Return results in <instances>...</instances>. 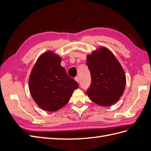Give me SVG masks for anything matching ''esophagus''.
Segmentation results:
<instances>
[{"label":"esophagus","mask_w":151,"mask_h":151,"mask_svg":"<svg viewBox=\"0 0 151 151\" xmlns=\"http://www.w3.org/2000/svg\"><path fill=\"white\" fill-rule=\"evenodd\" d=\"M75 80L77 82V83H79V77H75Z\"/></svg>","instance_id":"obj_1"}]
</instances>
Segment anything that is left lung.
Masks as SVG:
<instances>
[{
  "instance_id": "left-lung-1",
  "label": "left lung",
  "mask_w": 151,
  "mask_h": 151,
  "mask_svg": "<svg viewBox=\"0 0 151 151\" xmlns=\"http://www.w3.org/2000/svg\"><path fill=\"white\" fill-rule=\"evenodd\" d=\"M91 84L86 91L91 101L101 106L116 103L124 93L126 76L119 61L107 48L101 47L87 55Z\"/></svg>"
}]
</instances>
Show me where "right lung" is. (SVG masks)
Here are the masks:
<instances>
[{
    "label": "right lung",
    "instance_id": "add662e5",
    "mask_svg": "<svg viewBox=\"0 0 151 151\" xmlns=\"http://www.w3.org/2000/svg\"><path fill=\"white\" fill-rule=\"evenodd\" d=\"M61 61L60 55L48 50L38 57L30 73V94L36 104L46 111H57L64 106L79 88L61 66Z\"/></svg>",
    "mask_w": 151,
    "mask_h": 151
}]
</instances>
